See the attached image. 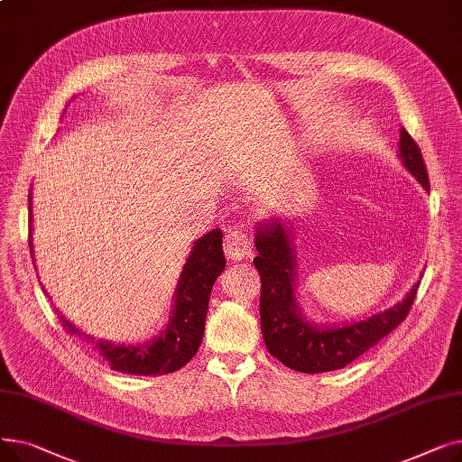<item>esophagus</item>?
I'll return each instance as SVG.
<instances>
[{
	"label": "esophagus",
	"instance_id": "obj_1",
	"mask_svg": "<svg viewBox=\"0 0 462 462\" xmlns=\"http://www.w3.org/2000/svg\"><path fill=\"white\" fill-rule=\"evenodd\" d=\"M225 254L230 260H241L251 256V237L244 230H230L225 236Z\"/></svg>",
	"mask_w": 462,
	"mask_h": 462
}]
</instances>
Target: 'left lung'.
I'll return each mask as SVG.
<instances>
[{"mask_svg": "<svg viewBox=\"0 0 462 462\" xmlns=\"http://www.w3.org/2000/svg\"><path fill=\"white\" fill-rule=\"evenodd\" d=\"M399 157L427 190L429 176L420 145L401 129ZM253 260L262 281L260 326L268 352L282 365L307 373H328L343 369L361 354L390 335L414 303L420 282L411 286L406 298L367 320L338 328H319L303 319L296 301V254L288 226L281 218H270L256 226Z\"/></svg>", "mask_w": 462, "mask_h": 462, "instance_id": "8db88e82", "label": "left lung"}]
</instances>
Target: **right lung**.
Instances as JSON below:
<instances>
[{
  "instance_id": "1",
  "label": "right lung",
  "mask_w": 462,
  "mask_h": 462,
  "mask_svg": "<svg viewBox=\"0 0 462 462\" xmlns=\"http://www.w3.org/2000/svg\"><path fill=\"white\" fill-rule=\"evenodd\" d=\"M30 211H32V192H30ZM30 251L32 244V213H30ZM226 265L223 253V232L215 228L194 241L192 251L183 265L181 277L174 294V309L168 326L153 341L142 345H114L99 341L91 335H86L72 326L63 314L58 317L63 329L77 338V341L95 356L105 359L112 371L138 374V376H162L174 373L192 359L197 354L208 314V303L211 288L217 277L223 273ZM44 290V288H42Z\"/></svg>"
}]
</instances>
